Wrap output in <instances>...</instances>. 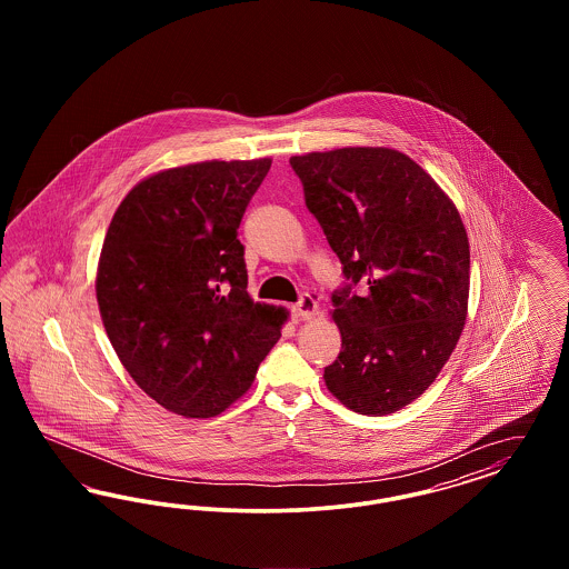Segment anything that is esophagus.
I'll use <instances>...</instances> for the list:
<instances>
[{
	"instance_id": "1",
	"label": "esophagus",
	"mask_w": 569,
	"mask_h": 569,
	"mask_svg": "<svg viewBox=\"0 0 569 569\" xmlns=\"http://www.w3.org/2000/svg\"><path fill=\"white\" fill-rule=\"evenodd\" d=\"M298 320H311L318 313V298L316 295H302L297 305L292 307Z\"/></svg>"
}]
</instances>
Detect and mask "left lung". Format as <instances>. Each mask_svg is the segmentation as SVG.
Returning a JSON list of instances; mask_svg holds the SVG:
<instances>
[{"label":"left lung","instance_id":"obj_1","mask_svg":"<svg viewBox=\"0 0 569 569\" xmlns=\"http://www.w3.org/2000/svg\"><path fill=\"white\" fill-rule=\"evenodd\" d=\"M346 283L332 292L341 352L328 390L358 413L418 399L459 343L469 241L455 202L406 153L346 147L290 158Z\"/></svg>","mask_w":569,"mask_h":569}]
</instances>
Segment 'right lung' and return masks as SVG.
<instances>
[{
    "mask_svg": "<svg viewBox=\"0 0 569 569\" xmlns=\"http://www.w3.org/2000/svg\"><path fill=\"white\" fill-rule=\"evenodd\" d=\"M271 160L200 162L140 181L102 244L96 295L110 343L160 406L211 418L249 390L286 309L247 295L239 226Z\"/></svg>",
    "mask_w": 569,
    "mask_h": 569,
    "instance_id": "obj_1",
    "label": "right lung"
}]
</instances>
